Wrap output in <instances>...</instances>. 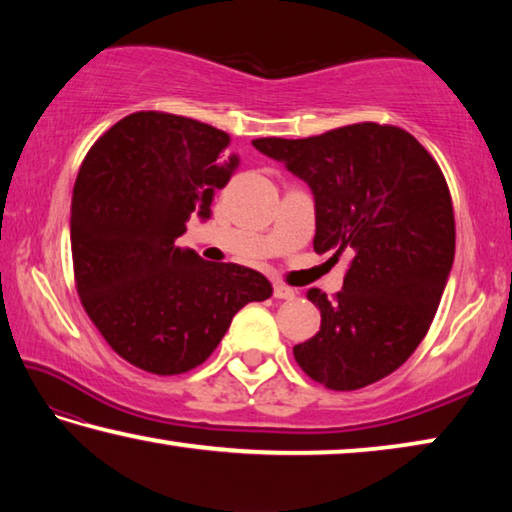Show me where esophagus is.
I'll list each match as a JSON object with an SVG mask.
<instances>
[{
	"label": "esophagus",
	"mask_w": 512,
	"mask_h": 512,
	"mask_svg": "<svg viewBox=\"0 0 512 512\" xmlns=\"http://www.w3.org/2000/svg\"><path fill=\"white\" fill-rule=\"evenodd\" d=\"M273 296H275L277 300H293V298H296V291H293L291 287H287V284L275 282V284H273Z\"/></svg>",
	"instance_id": "34e87169"
}]
</instances>
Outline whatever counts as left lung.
Returning <instances> with one entry per match:
<instances>
[{
	"label": "left lung",
	"mask_w": 512,
	"mask_h": 512,
	"mask_svg": "<svg viewBox=\"0 0 512 512\" xmlns=\"http://www.w3.org/2000/svg\"><path fill=\"white\" fill-rule=\"evenodd\" d=\"M316 201V253H350L343 289L320 309V329L293 348L329 391H357L395 372L427 336L454 264L452 196L438 162L404 128L341 126L305 140L259 137Z\"/></svg>",
	"instance_id": "obj_1"
}]
</instances>
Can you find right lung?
<instances>
[{"mask_svg": "<svg viewBox=\"0 0 512 512\" xmlns=\"http://www.w3.org/2000/svg\"><path fill=\"white\" fill-rule=\"evenodd\" d=\"M203 121L142 110L85 155L72 194V262L81 305L121 359L183 375L210 357L232 316L271 298L262 273L176 246L192 212L207 219L237 155Z\"/></svg>", "mask_w": 512, "mask_h": 512, "instance_id": "right-lung-1", "label": "right lung"}]
</instances>
